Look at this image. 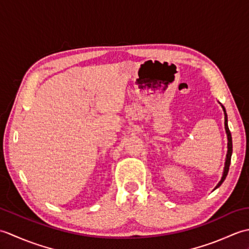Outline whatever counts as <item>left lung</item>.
Listing matches in <instances>:
<instances>
[{"label": "left lung", "mask_w": 249, "mask_h": 249, "mask_svg": "<svg viewBox=\"0 0 249 249\" xmlns=\"http://www.w3.org/2000/svg\"><path fill=\"white\" fill-rule=\"evenodd\" d=\"M221 108L224 110V114H225V130H226V134H227V140H228V143H227V155H226V161H225V167H224V172H223V177H221L220 181L218 182V184L216 185V188H218L223 182L225 181V178L227 177V174H228L229 171V167H230V161H231V155H232V137H231V133L229 130L228 127V116H227V112H226V109L223 105L220 104Z\"/></svg>", "instance_id": "left-lung-1"}]
</instances>
